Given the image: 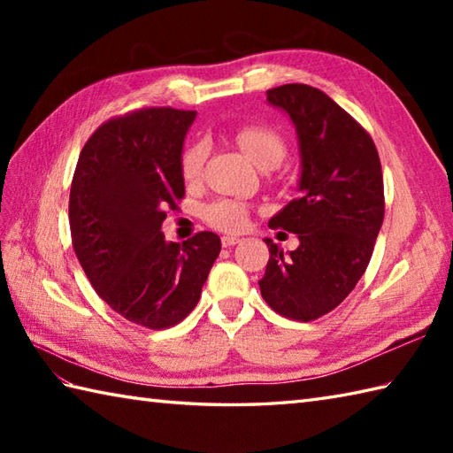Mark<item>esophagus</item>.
Returning <instances> with one entry per match:
<instances>
[{"label":"esophagus","mask_w":453,"mask_h":453,"mask_svg":"<svg viewBox=\"0 0 453 453\" xmlns=\"http://www.w3.org/2000/svg\"><path fill=\"white\" fill-rule=\"evenodd\" d=\"M237 243H239V237H234V235L221 237V245H224V247H234Z\"/></svg>","instance_id":"esophagus-1"}]
</instances>
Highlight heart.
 <instances>
[{
    "label": "heart",
    "mask_w": 453,
    "mask_h": 453,
    "mask_svg": "<svg viewBox=\"0 0 453 453\" xmlns=\"http://www.w3.org/2000/svg\"><path fill=\"white\" fill-rule=\"evenodd\" d=\"M235 142L245 156L261 169L280 165L288 151L280 134L268 127H258V124H247V127L237 128ZM206 156L208 146L204 142L190 143L180 156L182 179L187 182H195L200 177L202 167H204ZM202 219L208 226L221 229V232H242L249 219V206L242 200L219 198L202 208Z\"/></svg>",
    "instance_id": "heart-1"
}]
</instances>
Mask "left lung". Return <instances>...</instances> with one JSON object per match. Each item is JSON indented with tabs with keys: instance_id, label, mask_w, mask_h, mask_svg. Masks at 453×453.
<instances>
[{
	"instance_id": "8db88e82",
	"label": "left lung",
	"mask_w": 453,
	"mask_h": 453,
	"mask_svg": "<svg viewBox=\"0 0 453 453\" xmlns=\"http://www.w3.org/2000/svg\"><path fill=\"white\" fill-rule=\"evenodd\" d=\"M266 101L286 111L302 156L300 192L268 226L297 234L296 251L265 239L268 257L258 280L265 302L294 321L333 311L368 268L386 198L372 136L329 95L311 85L268 89Z\"/></svg>"
}]
</instances>
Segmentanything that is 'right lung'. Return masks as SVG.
<instances>
[{"instance_id":"add662e5","label":"right lung","mask_w":453,"mask_h":453,"mask_svg":"<svg viewBox=\"0 0 453 453\" xmlns=\"http://www.w3.org/2000/svg\"><path fill=\"white\" fill-rule=\"evenodd\" d=\"M195 111L150 107L114 117L91 134L70 190L73 251L114 311L146 329H167L195 310L219 255L200 232L167 243L165 210L185 196L182 142Z\"/></svg>"}]
</instances>
